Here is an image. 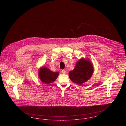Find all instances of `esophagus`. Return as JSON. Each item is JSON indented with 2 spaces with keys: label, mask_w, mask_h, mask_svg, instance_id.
<instances>
[{
  "label": "esophagus",
  "mask_w": 126,
  "mask_h": 126,
  "mask_svg": "<svg viewBox=\"0 0 126 126\" xmlns=\"http://www.w3.org/2000/svg\"><path fill=\"white\" fill-rule=\"evenodd\" d=\"M62 73H63V74H66V71L65 70H64V69H63L62 70Z\"/></svg>",
  "instance_id": "1"
}]
</instances>
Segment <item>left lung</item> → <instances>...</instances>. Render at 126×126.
Returning a JSON list of instances; mask_svg holds the SVG:
<instances>
[{
  "instance_id": "left-lung-1",
  "label": "left lung",
  "mask_w": 126,
  "mask_h": 126,
  "mask_svg": "<svg viewBox=\"0 0 126 126\" xmlns=\"http://www.w3.org/2000/svg\"><path fill=\"white\" fill-rule=\"evenodd\" d=\"M94 71L91 61L82 58L77 61L74 69L69 72V77L73 82L82 85L92 77Z\"/></svg>"
}]
</instances>
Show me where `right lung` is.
Masks as SVG:
<instances>
[{"label":"right lung","mask_w":126,"mask_h":126,"mask_svg":"<svg viewBox=\"0 0 126 126\" xmlns=\"http://www.w3.org/2000/svg\"><path fill=\"white\" fill-rule=\"evenodd\" d=\"M59 75V72L51 71L47 67H41L38 71L39 78L43 83L48 84L54 82Z\"/></svg>","instance_id":"1"}]
</instances>
